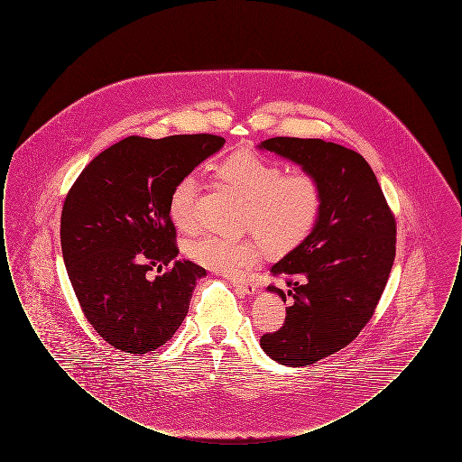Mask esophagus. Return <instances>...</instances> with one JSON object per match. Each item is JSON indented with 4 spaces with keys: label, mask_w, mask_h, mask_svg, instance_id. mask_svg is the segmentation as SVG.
Instances as JSON below:
<instances>
[{
    "label": "esophagus",
    "mask_w": 462,
    "mask_h": 462,
    "mask_svg": "<svg viewBox=\"0 0 462 462\" xmlns=\"http://www.w3.org/2000/svg\"><path fill=\"white\" fill-rule=\"evenodd\" d=\"M232 286L236 287V291L239 292V294H247V296H251V294H254L256 292V286L254 284H251V282H239V281H232Z\"/></svg>",
    "instance_id": "34e87169"
}]
</instances>
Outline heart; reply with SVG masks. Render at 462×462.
Segmentation results:
<instances>
[{"label":"heart","instance_id":"b5f03b06","mask_svg":"<svg viewBox=\"0 0 462 462\" xmlns=\"http://www.w3.org/2000/svg\"><path fill=\"white\" fill-rule=\"evenodd\" d=\"M217 176L245 199L242 225L256 234L200 236L185 245V254L194 263L226 277H242L258 264L266 249L272 256H284L315 230L324 204L317 176L308 171L286 173L277 161L251 149H237L226 155L217 166ZM199 189L198 175L187 173L170 192V217L185 232L198 225Z\"/></svg>","mask_w":462,"mask_h":462}]
</instances>
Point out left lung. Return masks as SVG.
Listing matches in <instances>:
<instances>
[{"label":"left lung","mask_w":462,"mask_h":462,"mask_svg":"<svg viewBox=\"0 0 462 462\" xmlns=\"http://www.w3.org/2000/svg\"><path fill=\"white\" fill-rule=\"evenodd\" d=\"M260 149L317 176L324 204L315 230L272 266L289 291L273 284L286 308L284 326L260 345L282 365L301 367L339 352L371 320L395 262L396 221L369 162L320 138L275 136Z\"/></svg>","instance_id":"8db88e82"}]
</instances>
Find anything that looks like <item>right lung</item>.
Instances as JSON below:
<instances>
[{"label":"right lung","instance_id":"add662e5","mask_svg":"<svg viewBox=\"0 0 462 462\" xmlns=\"http://www.w3.org/2000/svg\"><path fill=\"white\" fill-rule=\"evenodd\" d=\"M218 134L128 136L97 155L67 192L60 242L67 275L87 320L110 346L149 353L181 326L206 270L175 262L168 199L209 155ZM167 268L154 280L152 269Z\"/></svg>","mask_w":462,"mask_h":462}]
</instances>
